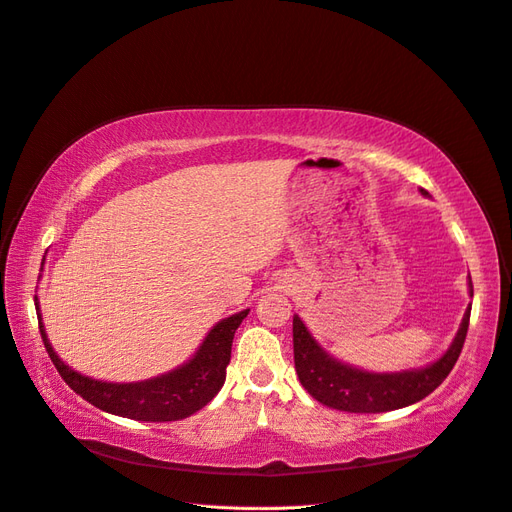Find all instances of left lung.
Here are the masks:
<instances>
[{
    "instance_id": "1",
    "label": "left lung",
    "mask_w": 512,
    "mask_h": 512,
    "mask_svg": "<svg viewBox=\"0 0 512 512\" xmlns=\"http://www.w3.org/2000/svg\"><path fill=\"white\" fill-rule=\"evenodd\" d=\"M421 194L429 196L425 190H421ZM468 286L472 297L470 277ZM470 312L472 305L463 314L453 342L442 356L429 365L401 371H367L335 359L331 352L316 342V337L309 333L301 316L294 314V369H297L305 391L329 408L356 414H376L406 408L436 391L444 378L451 374L463 342H466Z\"/></svg>"
}]
</instances>
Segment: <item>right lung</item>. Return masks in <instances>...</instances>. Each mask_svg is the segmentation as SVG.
Listing matches in <instances>:
<instances>
[{
	"mask_svg": "<svg viewBox=\"0 0 512 512\" xmlns=\"http://www.w3.org/2000/svg\"><path fill=\"white\" fill-rule=\"evenodd\" d=\"M34 299L44 348L49 352L59 376L66 380L70 389L89 401L91 406L108 414L145 423L181 421V418H188L200 408H205L218 395L226 380V365L230 363V348L232 339H235V331L239 329L243 318L250 314V309H241V312L215 322L213 329L205 335L203 344L198 346L190 359L166 371V374L138 382H106L85 376L64 363V359L53 350L49 342L38 297Z\"/></svg>",
	"mask_w": 512,
	"mask_h": 512,
	"instance_id": "right-lung-1",
	"label": "right lung"
}]
</instances>
